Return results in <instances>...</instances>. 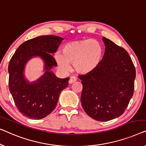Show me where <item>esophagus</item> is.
Wrapping results in <instances>:
<instances>
[{
    "mask_svg": "<svg viewBox=\"0 0 146 146\" xmlns=\"http://www.w3.org/2000/svg\"><path fill=\"white\" fill-rule=\"evenodd\" d=\"M76 80H77V78L72 76V77H70V79H69V83L72 84V83H73V82H75Z\"/></svg>",
    "mask_w": 146,
    "mask_h": 146,
    "instance_id": "obj_1",
    "label": "esophagus"
}]
</instances>
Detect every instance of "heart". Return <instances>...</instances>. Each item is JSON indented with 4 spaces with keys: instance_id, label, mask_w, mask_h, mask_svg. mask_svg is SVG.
Masks as SVG:
<instances>
[{
    "instance_id": "b5f03b06",
    "label": "heart",
    "mask_w": 146,
    "mask_h": 146,
    "mask_svg": "<svg viewBox=\"0 0 146 146\" xmlns=\"http://www.w3.org/2000/svg\"><path fill=\"white\" fill-rule=\"evenodd\" d=\"M104 47L96 39H84L69 42L63 47L62 54L58 52L54 58L61 68L69 69L73 64L80 74L92 72L100 66L104 58Z\"/></svg>"
}]
</instances>
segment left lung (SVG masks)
<instances>
[{"label":"left lung","instance_id":"left-lung-1","mask_svg":"<svg viewBox=\"0 0 146 146\" xmlns=\"http://www.w3.org/2000/svg\"><path fill=\"white\" fill-rule=\"evenodd\" d=\"M105 53L100 66L79 75L80 101L86 114L98 121H108L125 112L134 94L136 69L129 53L106 37Z\"/></svg>","mask_w":146,"mask_h":146}]
</instances>
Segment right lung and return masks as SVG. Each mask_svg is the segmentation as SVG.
<instances>
[{
    "label": "right lung",
    "instance_id": "add662e5",
    "mask_svg": "<svg viewBox=\"0 0 146 146\" xmlns=\"http://www.w3.org/2000/svg\"><path fill=\"white\" fill-rule=\"evenodd\" d=\"M64 38L44 35L22 43L8 65L9 89L19 111L30 119H41L53 111L60 92L68 86L69 77L60 79L50 69L57 66L52 56ZM38 56L45 62V72L36 82L29 83L24 76L25 66L31 58Z\"/></svg>",
    "mask_w": 146,
    "mask_h": 146
}]
</instances>
